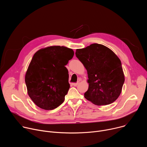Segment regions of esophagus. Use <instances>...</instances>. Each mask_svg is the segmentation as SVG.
Here are the masks:
<instances>
[{
  "label": "esophagus",
  "instance_id": "34e87169",
  "mask_svg": "<svg viewBox=\"0 0 147 147\" xmlns=\"http://www.w3.org/2000/svg\"><path fill=\"white\" fill-rule=\"evenodd\" d=\"M71 84L73 86H74V87H76L78 84V82H76V83H72Z\"/></svg>",
  "mask_w": 147,
  "mask_h": 147
}]
</instances>
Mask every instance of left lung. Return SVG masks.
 Here are the masks:
<instances>
[{"label":"left lung","instance_id":"8db88e82","mask_svg":"<svg viewBox=\"0 0 147 147\" xmlns=\"http://www.w3.org/2000/svg\"><path fill=\"white\" fill-rule=\"evenodd\" d=\"M76 55L87 70L89 87L84 97L96 105L115 102L121 94L124 82L121 63L117 55L98 44L77 49Z\"/></svg>","mask_w":147,"mask_h":147}]
</instances>
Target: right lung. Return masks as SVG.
Instances as JSON below:
<instances>
[{"label": "right lung", "instance_id": "obj_1", "mask_svg": "<svg viewBox=\"0 0 147 147\" xmlns=\"http://www.w3.org/2000/svg\"><path fill=\"white\" fill-rule=\"evenodd\" d=\"M74 51L65 47L52 46L33 56L25 76L27 92L36 106L53 110L64 102L70 88L65 66Z\"/></svg>", "mask_w": 147, "mask_h": 147}]
</instances>
